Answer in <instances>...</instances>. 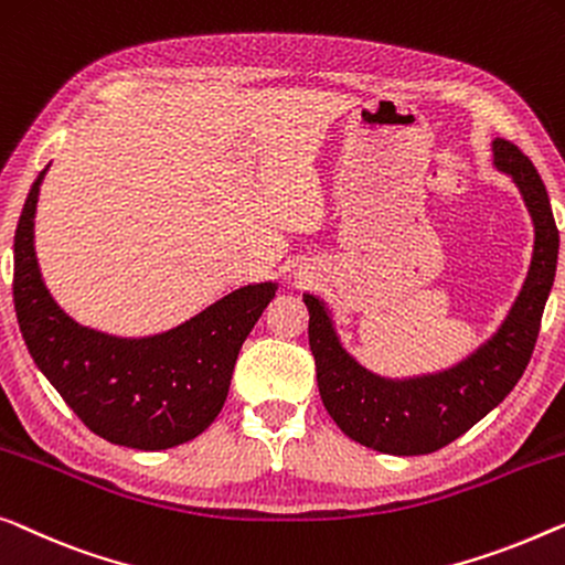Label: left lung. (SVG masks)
Here are the masks:
<instances>
[{"label": "left lung", "instance_id": "8db88e82", "mask_svg": "<svg viewBox=\"0 0 565 565\" xmlns=\"http://www.w3.org/2000/svg\"><path fill=\"white\" fill-rule=\"evenodd\" d=\"M494 162L514 178L533 214L535 252L525 288L500 333L463 364L411 382L374 377L341 349L323 302L302 296L310 313L308 341L318 392L333 423L356 444L395 456L438 451L494 411L533 356L558 265V226L543 178L527 154L510 140H494Z\"/></svg>", "mask_w": 565, "mask_h": 565}]
</instances>
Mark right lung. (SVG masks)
Instances as JSON below:
<instances>
[{"instance_id": "right-lung-1", "label": "right lung", "mask_w": 565, "mask_h": 565, "mask_svg": "<svg viewBox=\"0 0 565 565\" xmlns=\"http://www.w3.org/2000/svg\"><path fill=\"white\" fill-rule=\"evenodd\" d=\"M45 170L30 188L14 232L12 296L30 356L86 428L109 444L140 451L185 444L222 413L236 356L275 298V282L234 290L152 339L84 329L51 298L32 247Z\"/></svg>"}]
</instances>
